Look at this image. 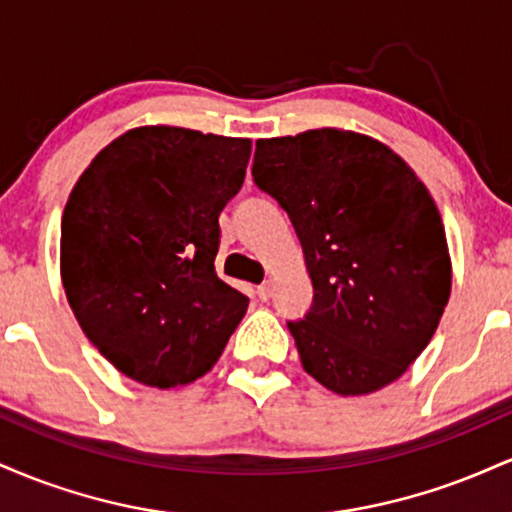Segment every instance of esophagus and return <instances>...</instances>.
<instances>
[{
  "label": "esophagus",
  "instance_id": "obj_1",
  "mask_svg": "<svg viewBox=\"0 0 512 512\" xmlns=\"http://www.w3.org/2000/svg\"><path fill=\"white\" fill-rule=\"evenodd\" d=\"M272 291H274V284L272 281H264V284H260L257 286V298H260V301H269V298H272Z\"/></svg>",
  "mask_w": 512,
  "mask_h": 512
}]
</instances>
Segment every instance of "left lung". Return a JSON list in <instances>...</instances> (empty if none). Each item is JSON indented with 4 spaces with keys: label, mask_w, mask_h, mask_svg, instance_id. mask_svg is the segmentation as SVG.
Segmentation results:
<instances>
[{
    "label": "left lung",
    "mask_w": 512,
    "mask_h": 512,
    "mask_svg": "<svg viewBox=\"0 0 512 512\" xmlns=\"http://www.w3.org/2000/svg\"><path fill=\"white\" fill-rule=\"evenodd\" d=\"M252 180L289 214L313 305L286 320L305 373L337 395L390 385L426 349L450 298L436 204L395 151L308 129L260 139Z\"/></svg>",
    "instance_id": "8db88e82"
}]
</instances>
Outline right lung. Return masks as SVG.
I'll return each instance as SVG.
<instances>
[{"label":"right lung","mask_w":512,"mask_h":512,"mask_svg":"<svg viewBox=\"0 0 512 512\" xmlns=\"http://www.w3.org/2000/svg\"><path fill=\"white\" fill-rule=\"evenodd\" d=\"M250 139L129 129L91 161L62 216V281L81 330L137 383L187 385L219 361L250 298L216 276L219 214Z\"/></svg>","instance_id":"add662e5"}]
</instances>
